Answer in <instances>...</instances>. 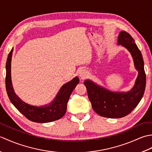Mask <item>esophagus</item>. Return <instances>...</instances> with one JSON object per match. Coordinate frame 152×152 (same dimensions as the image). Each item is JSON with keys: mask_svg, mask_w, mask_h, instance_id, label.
Instances as JSON below:
<instances>
[{"mask_svg": "<svg viewBox=\"0 0 152 152\" xmlns=\"http://www.w3.org/2000/svg\"><path fill=\"white\" fill-rule=\"evenodd\" d=\"M80 76L81 77L82 79L85 78L86 77L88 76V72H87L86 70H82L80 73Z\"/></svg>", "mask_w": 152, "mask_h": 152, "instance_id": "esophagus-1", "label": "esophagus"}]
</instances>
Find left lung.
I'll use <instances>...</instances> for the list:
<instances>
[{"label":"left lung","mask_w":152,"mask_h":152,"mask_svg":"<svg viewBox=\"0 0 152 152\" xmlns=\"http://www.w3.org/2000/svg\"><path fill=\"white\" fill-rule=\"evenodd\" d=\"M118 44L130 51L138 76L134 88L127 93H113L101 88L90 80L84 82L92 108L99 115L108 118L125 117L133 110L144 95L146 88V73L140 50L127 32L122 31L118 37Z\"/></svg>","instance_id":"left-lung-1"}]
</instances>
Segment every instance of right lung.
<instances>
[{"label": "right lung", "mask_w": 152, "mask_h": 152, "mask_svg": "<svg viewBox=\"0 0 152 152\" xmlns=\"http://www.w3.org/2000/svg\"><path fill=\"white\" fill-rule=\"evenodd\" d=\"M13 48L9 53L6 61V88L8 97L15 107L30 121L36 123H48L56 121L65 114L67 102L76 86L79 82V78L76 77L70 82L63 85L56 96V99L50 106L37 107L31 106L22 101L15 94L11 80V61Z\"/></svg>", "instance_id": "add662e5"}]
</instances>
